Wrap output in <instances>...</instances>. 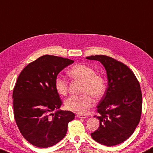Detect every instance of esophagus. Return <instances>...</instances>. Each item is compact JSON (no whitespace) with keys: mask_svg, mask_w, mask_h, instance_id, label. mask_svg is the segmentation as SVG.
Masks as SVG:
<instances>
[{"mask_svg":"<svg viewBox=\"0 0 153 153\" xmlns=\"http://www.w3.org/2000/svg\"><path fill=\"white\" fill-rule=\"evenodd\" d=\"M77 117L79 118H86L87 116L85 115H83V114H77Z\"/></svg>","mask_w":153,"mask_h":153,"instance_id":"1","label":"esophagus"}]
</instances>
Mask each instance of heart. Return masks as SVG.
<instances>
[{"mask_svg":"<svg viewBox=\"0 0 153 153\" xmlns=\"http://www.w3.org/2000/svg\"><path fill=\"white\" fill-rule=\"evenodd\" d=\"M68 76L72 79L83 82L82 93L80 96H71L65 100L67 110L77 114H84L92 106L93 99L91 96L99 98L104 95L106 83L104 77L100 74H95V70L85 64L74 65L68 71ZM55 88L60 95L64 96L68 92V82L60 76L56 77L54 82Z\"/></svg>","mask_w":153,"mask_h":153,"instance_id":"obj_1","label":"heart"}]
</instances>
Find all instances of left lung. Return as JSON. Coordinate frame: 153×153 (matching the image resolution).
I'll return each instance as SVG.
<instances>
[{
    "mask_svg": "<svg viewBox=\"0 0 153 153\" xmlns=\"http://www.w3.org/2000/svg\"><path fill=\"white\" fill-rule=\"evenodd\" d=\"M98 61L106 70L108 88L97 106L100 126L91 133L93 139L105 146L117 145L131 136L140 122L142 93L134 73L123 63L104 55L86 57Z\"/></svg>",
    "mask_w": 153,
    "mask_h": 153,
    "instance_id": "left-lung-1",
    "label": "left lung"
}]
</instances>
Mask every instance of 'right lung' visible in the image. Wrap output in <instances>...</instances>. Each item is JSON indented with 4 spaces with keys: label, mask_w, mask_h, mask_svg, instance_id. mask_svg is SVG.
I'll return each mask as SVG.
<instances>
[{
    "label": "right lung",
    "mask_w": 153,
    "mask_h": 153,
    "mask_svg": "<svg viewBox=\"0 0 153 153\" xmlns=\"http://www.w3.org/2000/svg\"><path fill=\"white\" fill-rule=\"evenodd\" d=\"M74 62L45 55L30 63L19 74L13 93L14 116L22 135L33 145L48 148L65 137L71 111L59 109L62 102L55 88L58 74Z\"/></svg>",
    "instance_id": "right-lung-1"
}]
</instances>
